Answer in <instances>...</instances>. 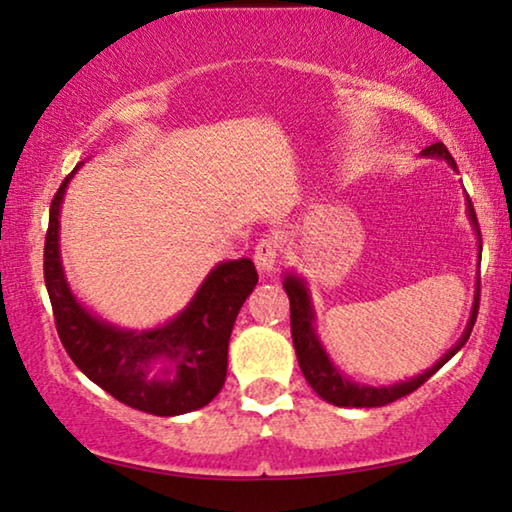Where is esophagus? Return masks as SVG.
Instances as JSON below:
<instances>
[{
  "mask_svg": "<svg viewBox=\"0 0 512 512\" xmlns=\"http://www.w3.org/2000/svg\"><path fill=\"white\" fill-rule=\"evenodd\" d=\"M278 255H281V243H278V238H262V241L255 245V264L257 269H260V274H274L278 267Z\"/></svg>",
  "mask_w": 512,
  "mask_h": 512,
  "instance_id": "obj_1",
  "label": "esophagus"
}]
</instances>
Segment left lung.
Instances as JSON below:
<instances>
[{"label": "left lung", "mask_w": 512, "mask_h": 512, "mask_svg": "<svg viewBox=\"0 0 512 512\" xmlns=\"http://www.w3.org/2000/svg\"><path fill=\"white\" fill-rule=\"evenodd\" d=\"M421 156L426 159H440L445 161L447 166L456 170V163L452 154L447 152V147L442 142H435V145L421 149ZM466 215L470 224H473L475 236H478V255H482V241H480V227L478 217H475L473 203L466 196ZM480 283V278H478ZM283 288L288 292L290 299V330H292V344H295V353L299 360V370H302L304 379L309 381V386L316 391L325 403L337 405V407H381L393 403V400L403 398V395H410L412 391L424 384L426 379H431L435 372L440 370L442 365L447 363L454 353L461 351V346L468 342L470 330H473L475 318H478V285H475V297H473V309H470L468 323L463 327L459 342H456L452 349H449L445 356H442L433 367H428L417 377H410L405 381H395V384L388 386H370L360 384V381H353L351 377L339 370V367L332 363V358L327 356L323 342H320L316 332V309H313L311 302V290L309 283L304 281L297 271H285L283 274Z\"/></svg>", "instance_id": "1"}]
</instances>
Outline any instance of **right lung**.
Returning a JSON list of instances; mask_svg holds the SVG:
<instances>
[{"mask_svg": "<svg viewBox=\"0 0 512 512\" xmlns=\"http://www.w3.org/2000/svg\"><path fill=\"white\" fill-rule=\"evenodd\" d=\"M77 168L51 201L44 281L60 342L74 365L102 391L133 410L177 417L206 407L227 379L229 337L257 285L248 257L215 264L185 309L154 327H121L95 316L67 283L60 255V206Z\"/></svg>", "mask_w": 512, "mask_h": 512, "instance_id": "add662e5", "label": "right lung"}]
</instances>
